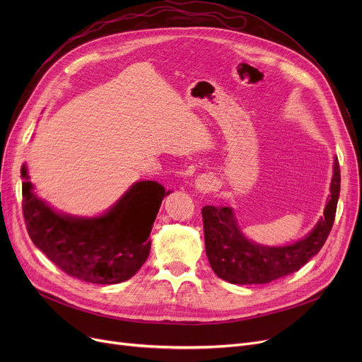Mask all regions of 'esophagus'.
<instances>
[{
    "label": "esophagus",
    "instance_id": "esophagus-1",
    "mask_svg": "<svg viewBox=\"0 0 362 362\" xmlns=\"http://www.w3.org/2000/svg\"><path fill=\"white\" fill-rule=\"evenodd\" d=\"M197 189L199 192H204V194L210 192L213 189V180L208 176H199L197 179Z\"/></svg>",
    "mask_w": 362,
    "mask_h": 362
}]
</instances>
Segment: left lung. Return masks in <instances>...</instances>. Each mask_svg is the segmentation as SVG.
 Returning a JSON list of instances; mask_svg holds the SVG:
<instances>
[{
	"instance_id": "obj_1",
	"label": "left lung",
	"mask_w": 362,
	"mask_h": 362,
	"mask_svg": "<svg viewBox=\"0 0 362 362\" xmlns=\"http://www.w3.org/2000/svg\"><path fill=\"white\" fill-rule=\"evenodd\" d=\"M329 202L315 229L293 245L269 246L246 240L230 208H202L205 251L214 273L233 284H264L289 276L305 265L327 240L340 194V168L334 160Z\"/></svg>"
}]
</instances>
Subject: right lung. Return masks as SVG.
I'll return each instance as SVG.
<instances>
[{
  "label": "right lung",
  "instance_id": "add662e5",
  "mask_svg": "<svg viewBox=\"0 0 362 362\" xmlns=\"http://www.w3.org/2000/svg\"><path fill=\"white\" fill-rule=\"evenodd\" d=\"M22 176L28 179L26 167ZM157 182H138L98 218L60 216L36 198L30 182L22 185L28 233L60 270L95 284H114L135 276L149 255V233L163 198Z\"/></svg>",
  "mask_w": 362,
  "mask_h": 362
}]
</instances>
